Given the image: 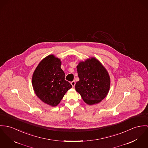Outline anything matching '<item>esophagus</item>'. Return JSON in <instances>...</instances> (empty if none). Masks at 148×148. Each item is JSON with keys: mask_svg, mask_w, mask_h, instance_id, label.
Returning <instances> with one entry per match:
<instances>
[{"mask_svg": "<svg viewBox=\"0 0 148 148\" xmlns=\"http://www.w3.org/2000/svg\"><path fill=\"white\" fill-rule=\"evenodd\" d=\"M71 84L72 85V87H74L75 86V82L74 81H72V82H71Z\"/></svg>", "mask_w": 148, "mask_h": 148, "instance_id": "esophagus-1", "label": "esophagus"}]
</instances>
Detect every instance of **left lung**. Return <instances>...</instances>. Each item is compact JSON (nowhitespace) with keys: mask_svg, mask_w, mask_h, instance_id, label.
<instances>
[{"mask_svg":"<svg viewBox=\"0 0 148 148\" xmlns=\"http://www.w3.org/2000/svg\"><path fill=\"white\" fill-rule=\"evenodd\" d=\"M79 81L75 90L88 105L100 102L107 95L110 88V77L106 68L97 59L91 57L77 66Z\"/></svg>","mask_w":148,"mask_h":148,"instance_id":"left-lung-1","label":"left lung"}]
</instances>
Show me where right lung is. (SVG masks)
<instances>
[{
	"label": "right lung",
	"mask_w": 148,
	"mask_h": 148,
	"mask_svg": "<svg viewBox=\"0 0 148 148\" xmlns=\"http://www.w3.org/2000/svg\"><path fill=\"white\" fill-rule=\"evenodd\" d=\"M61 61L54 55L44 58L37 66L32 76V86L37 97L44 103L55 107L72 87L65 79Z\"/></svg>",
	"instance_id": "right-lung-1"
}]
</instances>
